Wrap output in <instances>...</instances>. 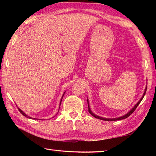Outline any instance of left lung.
I'll use <instances>...</instances> for the list:
<instances>
[{
    "instance_id": "obj_1",
    "label": "left lung",
    "mask_w": 156,
    "mask_h": 156,
    "mask_svg": "<svg viewBox=\"0 0 156 156\" xmlns=\"http://www.w3.org/2000/svg\"><path fill=\"white\" fill-rule=\"evenodd\" d=\"M147 85L146 86V87H145V89H144V94L143 95H142V96L140 99L139 101L137 102V103L135 105V106H134L132 109L129 111V112L128 113H126L125 115H124L122 116H120V117H118V118H102L101 117V116H99V115H97L95 114V113H94L93 112H92V111L90 109V106H89V100H88V98H87V104H88V107H89V113L91 115H93L94 117H95L96 118H98V119H100V120H105V121H115V120H123V119H125V118H126L127 117H129V115H130L131 113H133L134 111L136 110V109L137 108V107L138 106L139 104L140 103V102L142 101V100L143 99V98L145 94H146V91H147Z\"/></svg>"
}]
</instances>
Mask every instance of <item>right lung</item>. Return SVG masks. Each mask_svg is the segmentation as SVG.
<instances>
[{"label":"right lung","instance_id":"1","mask_svg":"<svg viewBox=\"0 0 156 156\" xmlns=\"http://www.w3.org/2000/svg\"><path fill=\"white\" fill-rule=\"evenodd\" d=\"M65 91L64 92V94H63V95H62V98H61V100H60V104H59V109H60V104H61V102H62V98H63V96H64V95H65ZM18 110H19V112L21 113H22V114L23 115H24V116H25V117L26 118H30V119H34V120H36V118H31V117H30V116H29V115H27V114H26V113H25L24 112H23V111L22 110H21L20 109V108H18ZM58 112H59V111H58ZM57 113H56V114H57Z\"/></svg>","mask_w":156,"mask_h":156}]
</instances>
